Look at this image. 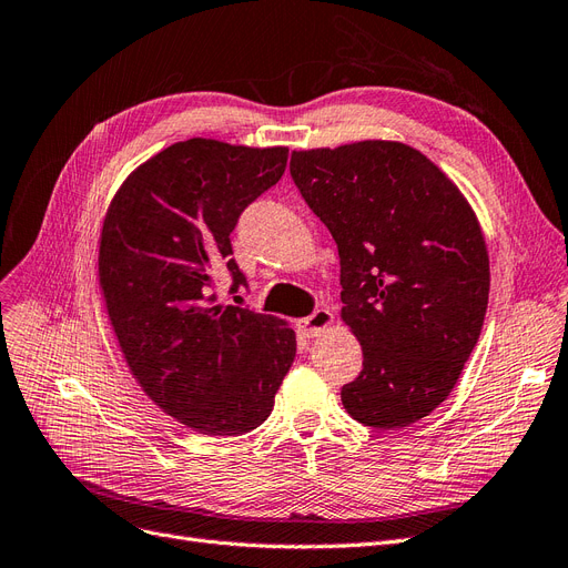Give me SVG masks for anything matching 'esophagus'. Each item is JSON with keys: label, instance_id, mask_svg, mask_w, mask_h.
I'll use <instances>...</instances> for the list:
<instances>
[{"label": "esophagus", "instance_id": "esophagus-1", "mask_svg": "<svg viewBox=\"0 0 568 568\" xmlns=\"http://www.w3.org/2000/svg\"><path fill=\"white\" fill-rule=\"evenodd\" d=\"M332 322H334L332 313L326 311V307H317V311H315L313 315H307L305 320L298 322V329H301V334H305V336H317L320 332L326 329V326H332Z\"/></svg>", "mask_w": 568, "mask_h": 568}]
</instances>
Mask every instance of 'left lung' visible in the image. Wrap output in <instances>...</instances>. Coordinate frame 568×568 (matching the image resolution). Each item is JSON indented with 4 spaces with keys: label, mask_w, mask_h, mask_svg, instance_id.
Returning <instances> with one entry per match:
<instances>
[{
    "label": "left lung",
    "mask_w": 568,
    "mask_h": 568,
    "mask_svg": "<svg viewBox=\"0 0 568 568\" xmlns=\"http://www.w3.org/2000/svg\"><path fill=\"white\" fill-rule=\"evenodd\" d=\"M288 170L334 236L341 317L363 346L343 407L374 428L419 422L448 398L484 326L490 272L474 211L398 142L294 151Z\"/></svg>",
    "instance_id": "1"
}]
</instances>
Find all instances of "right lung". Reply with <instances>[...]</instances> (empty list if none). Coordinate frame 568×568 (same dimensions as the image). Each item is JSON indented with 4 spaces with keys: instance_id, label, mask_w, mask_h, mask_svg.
Segmentation results:
<instances>
[{
    "instance_id": "add662e5",
    "label": "right lung",
    "mask_w": 568,
    "mask_h": 568,
    "mask_svg": "<svg viewBox=\"0 0 568 568\" xmlns=\"http://www.w3.org/2000/svg\"><path fill=\"white\" fill-rule=\"evenodd\" d=\"M288 149L186 140L120 186L99 242V282L134 379L170 417L211 436L253 432L296 357V336L272 315L215 305L248 288L232 257L239 217L284 175Z\"/></svg>"
}]
</instances>
